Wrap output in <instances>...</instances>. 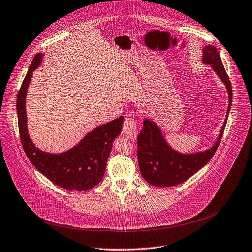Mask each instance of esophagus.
<instances>
[{
    "mask_svg": "<svg viewBox=\"0 0 252 252\" xmlns=\"http://www.w3.org/2000/svg\"><path fill=\"white\" fill-rule=\"evenodd\" d=\"M137 122L134 118H126L123 124V135L131 140L137 137Z\"/></svg>",
    "mask_w": 252,
    "mask_h": 252,
    "instance_id": "1",
    "label": "esophagus"
}]
</instances>
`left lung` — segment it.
I'll return each mask as SVG.
<instances>
[{
    "instance_id": "obj_1",
    "label": "left lung",
    "mask_w": 252,
    "mask_h": 252,
    "mask_svg": "<svg viewBox=\"0 0 252 252\" xmlns=\"http://www.w3.org/2000/svg\"><path fill=\"white\" fill-rule=\"evenodd\" d=\"M203 63L210 64L225 84L229 105L225 122L216 143L205 151L183 154L173 150L164 140L158 126L150 119L143 121V129L137 137V158L144 180L156 187H172L180 185L204 167L214 156L227 123L232 104V88L217 48L207 45L203 50Z\"/></svg>"
}]
</instances>
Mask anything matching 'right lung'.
<instances>
[{"mask_svg": "<svg viewBox=\"0 0 252 252\" xmlns=\"http://www.w3.org/2000/svg\"><path fill=\"white\" fill-rule=\"evenodd\" d=\"M42 55H35L17 96L18 126L23 149L32 164L56 186L67 190H88L103 180L113 142L121 133L124 117L120 116L94 129L65 152L51 154L36 148L27 130L25 102L33 71L41 63Z\"/></svg>", "mask_w": 252, "mask_h": 252, "instance_id": "right-lung-1", "label": "right lung"}]
</instances>
